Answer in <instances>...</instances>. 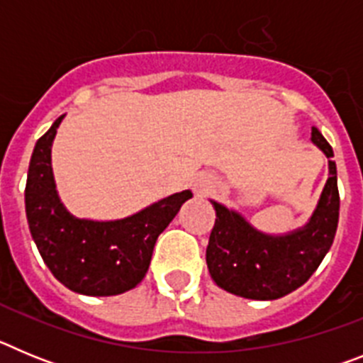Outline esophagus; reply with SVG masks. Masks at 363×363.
Here are the masks:
<instances>
[{"label": "esophagus", "mask_w": 363, "mask_h": 363, "mask_svg": "<svg viewBox=\"0 0 363 363\" xmlns=\"http://www.w3.org/2000/svg\"><path fill=\"white\" fill-rule=\"evenodd\" d=\"M213 187H214V179L213 176L209 174H200L196 178V182H194V189H196L198 192H207Z\"/></svg>", "instance_id": "1"}]
</instances>
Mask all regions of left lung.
Instances as JSON below:
<instances>
[{
	"mask_svg": "<svg viewBox=\"0 0 363 363\" xmlns=\"http://www.w3.org/2000/svg\"><path fill=\"white\" fill-rule=\"evenodd\" d=\"M311 140L329 158V178L309 223L289 234L256 230L236 211H216L207 245V267L218 287L251 300H277L306 284L331 249L338 227L340 194L333 147L316 127Z\"/></svg>",
	"mask_w": 363,
	"mask_h": 363,
	"instance_id": "8db88e82",
	"label": "left lung"
}]
</instances>
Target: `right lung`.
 <instances>
[{
    "instance_id": "add662e5",
    "label": "right lung",
    "mask_w": 363,
    "mask_h": 363,
    "mask_svg": "<svg viewBox=\"0 0 363 363\" xmlns=\"http://www.w3.org/2000/svg\"><path fill=\"white\" fill-rule=\"evenodd\" d=\"M63 118L54 121L32 152L25 187L28 229L47 267L67 289L86 296L121 294L143 280L154 243L192 192H176L123 220L72 216L57 196L50 165V147Z\"/></svg>"
}]
</instances>
